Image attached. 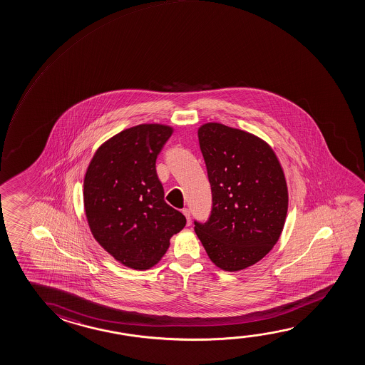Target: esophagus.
I'll use <instances>...</instances> for the list:
<instances>
[{
  "mask_svg": "<svg viewBox=\"0 0 365 365\" xmlns=\"http://www.w3.org/2000/svg\"><path fill=\"white\" fill-rule=\"evenodd\" d=\"M182 213H183V215H185V220H187V226H190V210H188V208H183V210H182Z\"/></svg>",
  "mask_w": 365,
  "mask_h": 365,
  "instance_id": "esophagus-1",
  "label": "esophagus"
}]
</instances>
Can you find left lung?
Segmentation results:
<instances>
[{"label": "left lung", "mask_w": 365, "mask_h": 365, "mask_svg": "<svg viewBox=\"0 0 365 365\" xmlns=\"http://www.w3.org/2000/svg\"><path fill=\"white\" fill-rule=\"evenodd\" d=\"M212 211L195 231L217 267L237 272L259 262L280 238L289 208L285 173L274 149L221 123L198 128Z\"/></svg>", "instance_id": "left-lung-1"}]
</instances>
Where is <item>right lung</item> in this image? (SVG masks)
<instances>
[{
  "instance_id": "obj_1",
  "label": "right lung",
  "mask_w": 365,
  "mask_h": 365,
  "mask_svg": "<svg viewBox=\"0 0 365 365\" xmlns=\"http://www.w3.org/2000/svg\"><path fill=\"white\" fill-rule=\"evenodd\" d=\"M173 133L139 124L103 143L84 177V210L96 242L120 264L148 269L167 252L185 217L164 201L155 160Z\"/></svg>"
}]
</instances>
